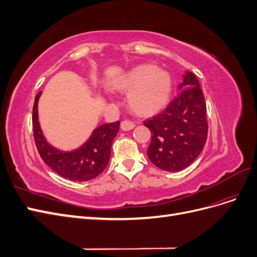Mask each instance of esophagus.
<instances>
[{
    "label": "esophagus",
    "instance_id": "obj_1",
    "mask_svg": "<svg viewBox=\"0 0 257 257\" xmlns=\"http://www.w3.org/2000/svg\"><path fill=\"white\" fill-rule=\"evenodd\" d=\"M134 127H135V124L130 120H123L121 122V128L123 131H130L132 128H134Z\"/></svg>",
    "mask_w": 257,
    "mask_h": 257
}]
</instances>
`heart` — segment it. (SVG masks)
Returning a JSON list of instances; mask_svg holds the SVG:
<instances>
[{"label": "heart", "instance_id": "b5f03b06", "mask_svg": "<svg viewBox=\"0 0 257 257\" xmlns=\"http://www.w3.org/2000/svg\"><path fill=\"white\" fill-rule=\"evenodd\" d=\"M114 88L128 93L130 109L141 116H151L164 108L172 95L170 75L154 65H141L114 82Z\"/></svg>", "mask_w": 257, "mask_h": 257}]
</instances>
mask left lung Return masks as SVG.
<instances>
[{"label": "left lung", "mask_w": 257, "mask_h": 257, "mask_svg": "<svg viewBox=\"0 0 257 257\" xmlns=\"http://www.w3.org/2000/svg\"><path fill=\"white\" fill-rule=\"evenodd\" d=\"M188 85L161 113L144 124L152 134L148 158L166 172H180L203 151L207 142L206 100L193 73H186L179 88Z\"/></svg>", "instance_id": "left-lung-1"}]
</instances>
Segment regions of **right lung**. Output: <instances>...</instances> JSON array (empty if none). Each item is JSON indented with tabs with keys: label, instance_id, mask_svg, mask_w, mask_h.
Wrapping results in <instances>:
<instances>
[{
	"label": "right lung",
	"instance_id": "obj_1",
	"mask_svg": "<svg viewBox=\"0 0 257 257\" xmlns=\"http://www.w3.org/2000/svg\"><path fill=\"white\" fill-rule=\"evenodd\" d=\"M42 92L35 96L33 106L34 141L43 161L53 172L72 181H88L104 172L110 159L111 145L119 132L120 121L106 123L93 132L89 141L74 151H60L51 147L45 137L38 123L37 102Z\"/></svg>",
	"mask_w": 257,
	"mask_h": 257
}]
</instances>
